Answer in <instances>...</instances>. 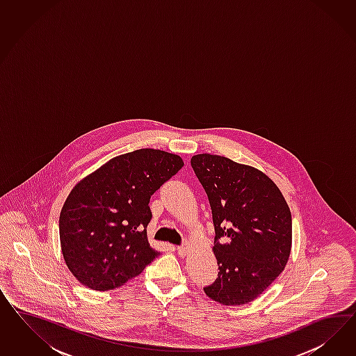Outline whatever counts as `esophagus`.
I'll return each mask as SVG.
<instances>
[{"label":"esophagus","instance_id":"esophagus-1","mask_svg":"<svg viewBox=\"0 0 356 356\" xmlns=\"http://www.w3.org/2000/svg\"><path fill=\"white\" fill-rule=\"evenodd\" d=\"M188 252H189V244L188 243H185L181 247H177V253L180 256H185Z\"/></svg>","mask_w":356,"mask_h":356}]
</instances>
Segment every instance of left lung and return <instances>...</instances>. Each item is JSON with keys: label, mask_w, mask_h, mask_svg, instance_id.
<instances>
[{"label": "left lung", "mask_w": 356, "mask_h": 356, "mask_svg": "<svg viewBox=\"0 0 356 356\" xmlns=\"http://www.w3.org/2000/svg\"><path fill=\"white\" fill-rule=\"evenodd\" d=\"M192 168L205 189L216 229L218 278L205 293L223 305L257 299L284 269L292 219L280 188L254 167L198 154Z\"/></svg>", "instance_id": "left-lung-1"}]
</instances>
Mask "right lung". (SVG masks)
I'll list each match as a JSON object with an SVG mask.
<instances>
[{"label":"right lung","mask_w":356,"mask_h":356,"mask_svg":"<svg viewBox=\"0 0 356 356\" xmlns=\"http://www.w3.org/2000/svg\"><path fill=\"white\" fill-rule=\"evenodd\" d=\"M183 165L179 155L140 149L111 159L72 189L60 241L66 266L83 286L113 290L161 254L147 240L149 202Z\"/></svg>","instance_id":"1"}]
</instances>
